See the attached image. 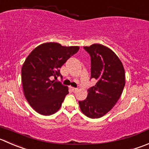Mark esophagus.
<instances>
[{
  "instance_id": "esophagus-1",
  "label": "esophagus",
  "mask_w": 149,
  "mask_h": 149,
  "mask_svg": "<svg viewBox=\"0 0 149 149\" xmlns=\"http://www.w3.org/2000/svg\"><path fill=\"white\" fill-rule=\"evenodd\" d=\"M70 89H71V90L73 91V92H77V91H78V89H77V88H74V87H70Z\"/></svg>"
}]
</instances>
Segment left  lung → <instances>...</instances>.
Instances as JSON below:
<instances>
[{"label": "left lung", "mask_w": 149, "mask_h": 149, "mask_svg": "<svg viewBox=\"0 0 149 149\" xmlns=\"http://www.w3.org/2000/svg\"><path fill=\"white\" fill-rule=\"evenodd\" d=\"M84 48L91 57V79L97 82L88 89L87 97L79 101V106L87 117L98 119L111 111L122 95L125 68L118 56L105 46L94 44Z\"/></svg>", "instance_id": "1"}]
</instances>
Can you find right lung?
<instances>
[{"label": "right lung", "instance_id": "obj_1", "mask_svg": "<svg viewBox=\"0 0 149 149\" xmlns=\"http://www.w3.org/2000/svg\"><path fill=\"white\" fill-rule=\"evenodd\" d=\"M79 49L76 46L48 42L40 44L27 56L22 67L23 92L37 113L49 116L60 108L68 87L50 79L61 75L60 68Z\"/></svg>", "mask_w": 149, "mask_h": 149}]
</instances>
